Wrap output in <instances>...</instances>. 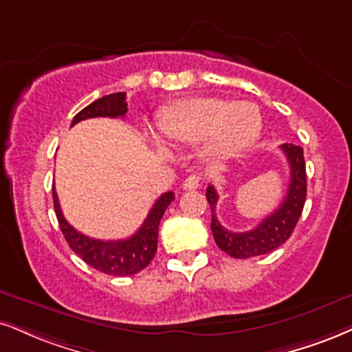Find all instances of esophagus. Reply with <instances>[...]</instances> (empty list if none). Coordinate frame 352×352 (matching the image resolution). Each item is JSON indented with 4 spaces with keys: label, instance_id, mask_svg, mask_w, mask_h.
<instances>
[{
    "label": "esophagus",
    "instance_id": "34e87169",
    "mask_svg": "<svg viewBox=\"0 0 352 352\" xmlns=\"http://www.w3.org/2000/svg\"><path fill=\"white\" fill-rule=\"evenodd\" d=\"M199 186H201V176H199V175H190V176H188L184 179L183 189L184 190H194V189H197Z\"/></svg>",
    "mask_w": 352,
    "mask_h": 352
}]
</instances>
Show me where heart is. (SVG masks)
Segmentation results:
<instances>
[{
    "mask_svg": "<svg viewBox=\"0 0 352 352\" xmlns=\"http://www.w3.org/2000/svg\"><path fill=\"white\" fill-rule=\"evenodd\" d=\"M261 112L246 101L222 98H189L169 104L156 117L160 135L177 145L199 143L207 162H225L240 155L261 132ZM163 150V143L155 138Z\"/></svg>",
    "mask_w": 352,
    "mask_h": 352,
    "instance_id": "obj_1",
    "label": "heart"
}]
</instances>
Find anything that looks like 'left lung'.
<instances>
[{
	"instance_id": "1",
	"label": "left lung",
	"mask_w": 352,
	"mask_h": 352,
	"mask_svg": "<svg viewBox=\"0 0 352 352\" xmlns=\"http://www.w3.org/2000/svg\"><path fill=\"white\" fill-rule=\"evenodd\" d=\"M280 150L284 151L290 166L287 194H285L280 206L250 232L235 233L222 227L215 215L219 194L212 184H209L206 190L207 202H209L212 210L210 228L214 233V240L217 246L232 258L246 259L271 253L289 240L298 219H300L307 197V173L303 150L298 145H292V143H284V145H280Z\"/></svg>"
}]
</instances>
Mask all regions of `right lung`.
<instances>
[{
	"instance_id": "add662e5",
	"label": "right lung",
	"mask_w": 352,
	"mask_h": 352,
	"mask_svg": "<svg viewBox=\"0 0 352 352\" xmlns=\"http://www.w3.org/2000/svg\"><path fill=\"white\" fill-rule=\"evenodd\" d=\"M125 112H127L125 93H114L96 99L78 112L73 117L72 127L91 117H125ZM52 196H54V207L60 230L70 248L91 267L109 276H132L148 266L155 258L156 246H158V227L162 217L169 204L175 201V194L171 190L163 194L153 204L150 214L146 215L145 222L137 230V233L125 240L104 241L86 236L73 228L62 214L55 188L52 189Z\"/></svg>"
}]
</instances>
